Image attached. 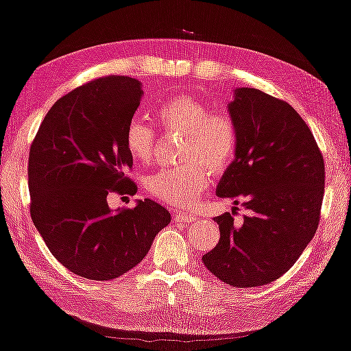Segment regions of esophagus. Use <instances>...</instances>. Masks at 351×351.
<instances>
[{"mask_svg": "<svg viewBox=\"0 0 351 351\" xmlns=\"http://www.w3.org/2000/svg\"><path fill=\"white\" fill-rule=\"evenodd\" d=\"M173 217H175L176 222H184V223H191V222H193V221H197V217L193 216V214H191V213H182V211H176V213L173 214Z\"/></svg>", "mask_w": 351, "mask_h": 351, "instance_id": "1", "label": "esophagus"}]
</instances>
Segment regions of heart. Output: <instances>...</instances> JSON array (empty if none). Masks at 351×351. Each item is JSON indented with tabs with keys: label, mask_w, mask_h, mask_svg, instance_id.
Instances as JSON below:
<instances>
[{
	"label": "heart",
	"mask_w": 351,
	"mask_h": 351,
	"mask_svg": "<svg viewBox=\"0 0 351 351\" xmlns=\"http://www.w3.org/2000/svg\"><path fill=\"white\" fill-rule=\"evenodd\" d=\"M165 132L184 134L180 159L184 164L160 169L146 178L151 197L170 205L187 206L197 202L214 175H222L233 164L238 151V130L227 113L214 112L200 99L176 96L156 110ZM124 143L129 154L148 165L156 158L158 134L142 118H132L125 128Z\"/></svg>",
	"instance_id": "heart-1"
}]
</instances>
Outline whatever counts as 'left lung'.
I'll return each mask as SVG.
<instances>
[{
	"label": "left lung",
	"instance_id": "obj_1",
	"mask_svg": "<svg viewBox=\"0 0 351 351\" xmlns=\"http://www.w3.org/2000/svg\"><path fill=\"white\" fill-rule=\"evenodd\" d=\"M238 151L216 193L247 209L214 217L216 247L202 257L222 282L249 289L285 274L311 243L320 222L325 160L309 125L282 99L238 88L228 104Z\"/></svg>",
	"mask_w": 351,
	"mask_h": 351
}]
</instances>
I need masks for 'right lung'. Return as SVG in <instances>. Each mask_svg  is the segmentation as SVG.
Returning <instances> with one entry per match:
<instances>
[{
  "label": "right lung",
  "instance_id": "1",
  "mask_svg": "<svg viewBox=\"0 0 351 351\" xmlns=\"http://www.w3.org/2000/svg\"><path fill=\"white\" fill-rule=\"evenodd\" d=\"M142 94L140 82L130 77L88 82L53 104L31 143V219L51 255L85 279L128 273L171 219L149 198L117 211L107 202L110 193L137 192L125 175L132 156L124 134Z\"/></svg>",
  "mask_w": 351,
  "mask_h": 351
}]
</instances>
